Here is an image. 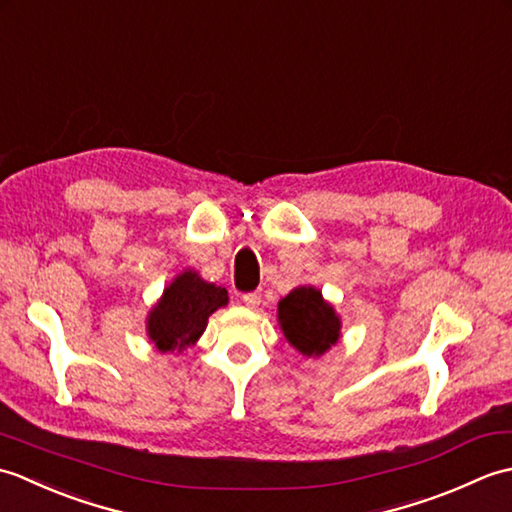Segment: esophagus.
<instances>
[{
	"instance_id": "34e87169",
	"label": "esophagus",
	"mask_w": 512,
	"mask_h": 512,
	"mask_svg": "<svg viewBox=\"0 0 512 512\" xmlns=\"http://www.w3.org/2000/svg\"><path fill=\"white\" fill-rule=\"evenodd\" d=\"M242 301L246 303L248 308H257L259 303H262V295H257V292H248V295L242 297Z\"/></svg>"
}]
</instances>
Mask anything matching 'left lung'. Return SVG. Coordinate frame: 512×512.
Here are the masks:
<instances>
[{"instance_id": "8db88e82", "label": "left lung", "mask_w": 512, "mask_h": 512, "mask_svg": "<svg viewBox=\"0 0 512 512\" xmlns=\"http://www.w3.org/2000/svg\"><path fill=\"white\" fill-rule=\"evenodd\" d=\"M277 317L286 341L303 356H321L339 341V314L312 286H299L281 299Z\"/></svg>"}]
</instances>
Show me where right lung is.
Returning <instances> with one entry per match:
<instances>
[{
  "mask_svg": "<svg viewBox=\"0 0 512 512\" xmlns=\"http://www.w3.org/2000/svg\"><path fill=\"white\" fill-rule=\"evenodd\" d=\"M228 303L222 286L202 279L195 270H184L162 292L147 317V334L162 354H180L198 343L209 317Z\"/></svg>",
  "mask_w": 512,
  "mask_h": 512,
  "instance_id": "obj_1",
  "label": "right lung"
}]
</instances>
